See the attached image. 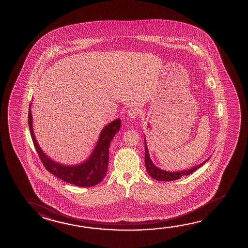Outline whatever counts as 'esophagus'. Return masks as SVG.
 Instances as JSON below:
<instances>
[{
    "label": "esophagus",
    "instance_id": "1",
    "mask_svg": "<svg viewBox=\"0 0 248 248\" xmlns=\"http://www.w3.org/2000/svg\"><path fill=\"white\" fill-rule=\"evenodd\" d=\"M128 116L130 118H137L139 116V110L137 108H130L128 109Z\"/></svg>",
    "mask_w": 248,
    "mask_h": 248
}]
</instances>
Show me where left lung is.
Here are the masks:
<instances>
[{"instance_id":"left-lung-1","label":"left lung","mask_w":248,"mask_h":248,"mask_svg":"<svg viewBox=\"0 0 248 248\" xmlns=\"http://www.w3.org/2000/svg\"><path fill=\"white\" fill-rule=\"evenodd\" d=\"M144 149H145V156H144V162H145V167L147 170V172L150 176H152V178L156 179V180H160V181H171V180H176L178 178H181L184 175H190V174L194 172L196 170L199 169L202 165H204V163H206V161H204L203 163H201L200 165H197L195 167L191 168V169L186 170H183V171H176V172H170L166 171L164 170L159 169L156 166L153 165L150 156H149V152H148L147 145L144 141Z\"/></svg>"}]
</instances>
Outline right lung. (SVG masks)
Returning a JSON list of instances; mask_svg holds the SVG:
<instances>
[{"label":"right lung","mask_w":248,"mask_h":248,"mask_svg":"<svg viewBox=\"0 0 248 248\" xmlns=\"http://www.w3.org/2000/svg\"><path fill=\"white\" fill-rule=\"evenodd\" d=\"M28 118L33 143L40 159L48 171L62 180L78 186H94L102 182L107 173L109 143L120 129L121 120L119 118L105 126V129L102 130L94 152H92V156L87 160L78 165H63L50 159L38 146L32 128L31 105Z\"/></svg>","instance_id":"1"}]
</instances>
